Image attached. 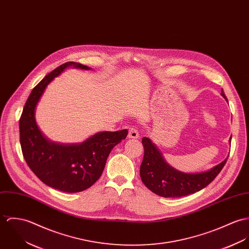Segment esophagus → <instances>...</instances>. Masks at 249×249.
<instances>
[{
    "mask_svg": "<svg viewBox=\"0 0 249 249\" xmlns=\"http://www.w3.org/2000/svg\"><path fill=\"white\" fill-rule=\"evenodd\" d=\"M128 138H134V139H137V138H139V133H138V129L136 127H131L129 129Z\"/></svg>",
    "mask_w": 249,
    "mask_h": 249,
    "instance_id": "esophagus-1",
    "label": "esophagus"
}]
</instances>
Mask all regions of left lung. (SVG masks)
I'll return each instance as SVG.
<instances>
[{"label": "left lung", "instance_id": "8db88e82", "mask_svg": "<svg viewBox=\"0 0 249 249\" xmlns=\"http://www.w3.org/2000/svg\"><path fill=\"white\" fill-rule=\"evenodd\" d=\"M221 94L227 100L222 89ZM142 144L144 157L140 166L141 180L153 193L164 197H180L203 189L219 175L228 159L208 171L184 173L168 164L160 149L150 138L144 137Z\"/></svg>", "mask_w": 249, "mask_h": 249}]
</instances>
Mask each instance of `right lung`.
Segmentation results:
<instances>
[{
	"label": "right lung",
	"mask_w": 249,
	"mask_h": 249,
	"mask_svg": "<svg viewBox=\"0 0 249 249\" xmlns=\"http://www.w3.org/2000/svg\"><path fill=\"white\" fill-rule=\"evenodd\" d=\"M70 67L91 70L79 63L67 62L45 76L29 94L19 127L22 152L31 171L50 187L76 193L89 188L100 178L112 148L126 138L128 130L96 133L81 143L72 144L53 142L42 134L35 118L38 102L48 85Z\"/></svg>",
	"instance_id": "1"
}]
</instances>
